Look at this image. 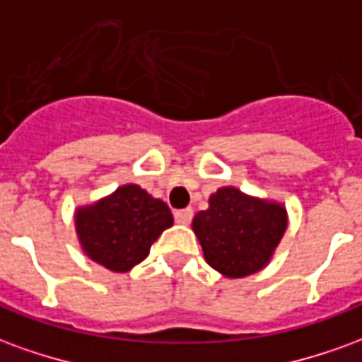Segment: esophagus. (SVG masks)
I'll return each mask as SVG.
<instances>
[{"label": "esophagus", "instance_id": "1", "mask_svg": "<svg viewBox=\"0 0 362 362\" xmlns=\"http://www.w3.org/2000/svg\"><path fill=\"white\" fill-rule=\"evenodd\" d=\"M192 217H194V211L192 209H180V211L174 213V219H176V223L178 225H188L189 221H192Z\"/></svg>", "mask_w": 362, "mask_h": 362}]
</instances>
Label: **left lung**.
I'll return each mask as SVG.
<instances>
[{
  "label": "left lung",
  "instance_id": "1",
  "mask_svg": "<svg viewBox=\"0 0 362 362\" xmlns=\"http://www.w3.org/2000/svg\"><path fill=\"white\" fill-rule=\"evenodd\" d=\"M287 225V207L281 202L223 186L209 196V207L196 213L192 230L215 272L243 279L272 262Z\"/></svg>",
  "mask_w": 362,
  "mask_h": 362
}]
</instances>
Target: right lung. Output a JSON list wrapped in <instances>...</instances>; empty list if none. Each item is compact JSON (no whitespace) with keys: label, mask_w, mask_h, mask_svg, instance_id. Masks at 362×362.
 I'll return each mask as SVG.
<instances>
[{"label":"right lung","mask_w":362,"mask_h":362,"mask_svg":"<svg viewBox=\"0 0 362 362\" xmlns=\"http://www.w3.org/2000/svg\"><path fill=\"white\" fill-rule=\"evenodd\" d=\"M83 254L106 269L126 273L149 256L151 244L174 225L163 199L137 184H124L74 213Z\"/></svg>","instance_id":"1"}]
</instances>
